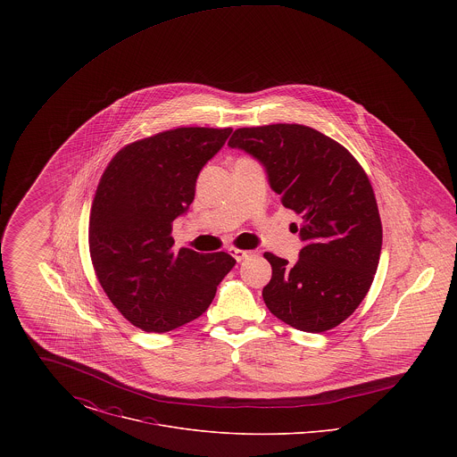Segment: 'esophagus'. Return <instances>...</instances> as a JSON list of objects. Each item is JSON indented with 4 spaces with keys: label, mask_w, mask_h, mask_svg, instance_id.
<instances>
[{
    "label": "esophagus",
    "mask_w": 457,
    "mask_h": 457,
    "mask_svg": "<svg viewBox=\"0 0 457 457\" xmlns=\"http://www.w3.org/2000/svg\"><path fill=\"white\" fill-rule=\"evenodd\" d=\"M229 252H231V255L238 262L245 261V259H248V257L252 255V252H248V250H239V248H229Z\"/></svg>",
    "instance_id": "esophagus-1"
}]
</instances>
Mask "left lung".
I'll list each match as a JSON object with an SVG mask.
<instances>
[{
  "label": "left lung",
  "instance_id": "8db88e82",
  "mask_svg": "<svg viewBox=\"0 0 457 457\" xmlns=\"http://www.w3.org/2000/svg\"><path fill=\"white\" fill-rule=\"evenodd\" d=\"M228 145L259 159L284 207L302 218L295 265L263 253L272 267L267 308L304 332L339 326L367 296L382 250L369 176L341 144L296 123L238 129Z\"/></svg>",
  "mask_w": 457,
  "mask_h": 457
}]
</instances>
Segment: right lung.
<instances>
[{
	"instance_id": "obj_1",
	"label": "right lung",
	"mask_w": 457,
	"mask_h": 457,
	"mask_svg": "<svg viewBox=\"0 0 457 457\" xmlns=\"http://www.w3.org/2000/svg\"><path fill=\"white\" fill-rule=\"evenodd\" d=\"M233 129L181 127L116 154L97 185L88 250L111 303L145 332H168L200 317L237 261L226 253L173 252V220L195 196L196 176Z\"/></svg>"
}]
</instances>
